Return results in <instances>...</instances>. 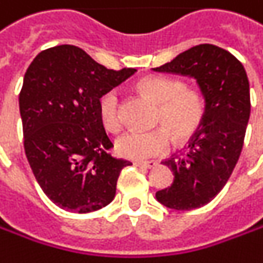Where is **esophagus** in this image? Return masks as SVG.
Listing matches in <instances>:
<instances>
[{
	"label": "esophagus",
	"instance_id": "obj_1",
	"mask_svg": "<svg viewBox=\"0 0 263 263\" xmlns=\"http://www.w3.org/2000/svg\"><path fill=\"white\" fill-rule=\"evenodd\" d=\"M135 165L139 168H154L157 163L155 161H135Z\"/></svg>",
	"mask_w": 263,
	"mask_h": 263
}]
</instances>
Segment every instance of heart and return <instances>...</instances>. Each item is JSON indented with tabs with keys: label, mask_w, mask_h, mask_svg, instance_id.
<instances>
[{
	"label": "heart",
	"mask_w": 263,
	"mask_h": 263,
	"mask_svg": "<svg viewBox=\"0 0 263 263\" xmlns=\"http://www.w3.org/2000/svg\"><path fill=\"white\" fill-rule=\"evenodd\" d=\"M138 88L158 105L155 124L163 125L152 130H130L117 139V152L128 160L143 161L160 157L170 149L172 138L176 143L192 139L201 128L207 115V102L200 88L185 84L170 77H146ZM99 117L103 127L117 133L123 128L120 93L117 88L106 90L98 102Z\"/></svg>",
	"instance_id": "1"
}]
</instances>
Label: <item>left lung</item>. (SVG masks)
<instances>
[{"label":"left lung","instance_id":"obj_1","mask_svg":"<svg viewBox=\"0 0 263 263\" xmlns=\"http://www.w3.org/2000/svg\"><path fill=\"white\" fill-rule=\"evenodd\" d=\"M154 71L194 77L207 102L198 133L180 155L163 161L175 180L155 197L175 210L203 207L225 186L243 149L250 117L247 73L235 56L213 44L191 47Z\"/></svg>","mask_w":263,"mask_h":263}]
</instances>
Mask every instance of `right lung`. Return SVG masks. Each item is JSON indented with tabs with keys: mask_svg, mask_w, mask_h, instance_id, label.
<instances>
[{
	"mask_svg": "<svg viewBox=\"0 0 263 263\" xmlns=\"http://www.w3.org/2000/svg\"><path fill=\"white\" fill-rule=\"evenodd\" d=\"M135 72L108 69L68 44L43 50L26 69L19 95L25 154L60 209L88 213L114 200L118 176L132 163L111 155L98 102Z\"/></svg>",
	"mask_w": 263,
	"mask_h": 263,
	"instance_id": "obj_1",
	"label": "right lung"
}]
</instances>
